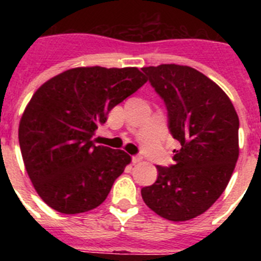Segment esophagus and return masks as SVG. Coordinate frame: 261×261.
Wrapping results in <instances>:
<instances>
[{
  "mask_svg": "<svg viewBox=\"0 0 261 261\" xmlns=\"http://www.w3.org/2000/svg\"><path fill=\"white\" fill-rule=\"evenodd\" d=\"M142 161V155H133L132 156V162L133 163H138Z\"/></svg>",
  "mask_w": 261,
  "mask_h": 261,
  "instance_id": "34e87169",
  "label": "esophagus"
}]
</instances>
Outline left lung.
<instances>
[{"instance_id": "8db88e82", "label": "left lung", "mask_w": 261, "mask_h": 261, "mask_svg": "<svg viewBox=\"0 0 261 261\" xmlns=\"http://www.w3.org/2000/svg\"><path fill=\"white\" fill-rule=\"evenodd\" d=\"M167 108L168 129L180 144L175 163L156 166L155 183L141 190L158 216L180 222L208 211L229 184L239 155V119L229 96L190 66L142 68Z\"/></svg>"}]
</instances>
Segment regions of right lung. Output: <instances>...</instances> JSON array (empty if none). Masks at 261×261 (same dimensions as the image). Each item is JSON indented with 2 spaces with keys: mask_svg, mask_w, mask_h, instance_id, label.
<instances>
[{
  "mask_svg": "<svg viewBox=\"0 0 261 261\" xmlns=\"http://www.w3.org/2000/svg\"><path fill=\"white\" fill-rule=\"evenodd\" d=\"M146 82L137 68H74L50 78L32 95L19 123L26 171L41 200L77 214L96 208L130 156L96 145L94 135L115 106Z\"/></svg>",
  "mask_w": 261,
  "mask_h": 261,
  "instance_id": "obj_1",
  "label": "right lung"
}]
</instances>
